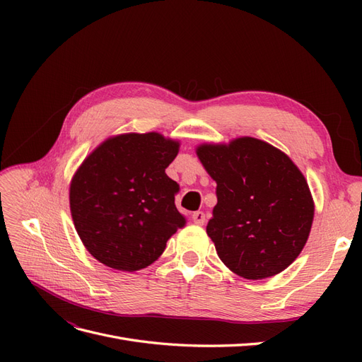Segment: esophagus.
<instances>
[{
	"instance_id": "1",
	"label": "esophagus",
	"mask_w": 362,
	"mask_h": 362,
	"mask_svg": "<svg viewBox=\"0 0 362 362\" xmlns=\"http://www.w3.org/2000/svg\"><path fill=\"white\" fill-rule=\"evenodd\" d=\"M193 222L204 225L206 222V216L202 211H196V213H193Z\"/></svg>"
}]
</instances>
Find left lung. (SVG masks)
<instances>
[{"mask_svg":"<svg viewBox=\"0 0 362 362\" xmlns=\"http://www.w3.org/2000/svg\"><path fill=\"white\" fill-rule=\"evenodd\" d=\"M180 145L161 134L104 141L71 184V213L83 245L103 264L125 272L151 266L185 225L175 206L178 182L166 168Z\"/></svg>","mask_w":362,"mask_h":362,"instance_id":"obj_1","label":"left lung"}]
</instances>
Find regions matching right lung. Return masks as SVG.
I'll return each instance as SVG.
<instances>
[{
	"mask_svg": "<svg viewBox=\"0 0 362 362\" xmlns=\"http://www.w3.org/2000/svg\"><path fill=\"white\" fill-rule=\"evenodd\" d=\"M198 157L217 182L206 234L223 264L246 279L287 269L308 240L314 217L300 170L284 152L252 137L202 145Z\"/></svg>",
	"mask_w": 362,
	"mask_h": 362,
	"instance_id": "add662e5",
	"label": "right lung"
}]
</instances>
